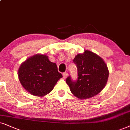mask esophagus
Here are the masks:
<instances>
[{
    "mask_svg": "<svg viewBox=\"0 0 130 130\" xmlns=\"http://www.w3.org/2000/svg\"><path fill=\"white\" fill-rule=\"evenodd\" d=\"M68 73H67V72H65V73H63V77L64 78H67V76H68Z\"/></svg>",
    "mask_w": 130,
    "mask_h": 130,
    "instance_id": "obj_1",
    "label": "esophagus"
}]
</instances>
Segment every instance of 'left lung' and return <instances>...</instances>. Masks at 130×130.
Returning a JSON list of instances; mask_svg holds the SVG:
<instances>
[{"label": "left lung", "mask_w": 130, "mask_h": 130, "mask_svg": "<svg viewBox=\"0 0 130 130\" xmlns=\"http://www.w3.org/2000/svg\"><path fill=\"white\" fill-rule=\"evenodd\" d=\"M77 68L78 77L73 81L70 76L66 79L72 93L79 99H88L104 89L109 77V70L104 60L93 52L85 50L73 60Z\"/></svg>", "instance_id": "left-lung-1"}]
</instances>
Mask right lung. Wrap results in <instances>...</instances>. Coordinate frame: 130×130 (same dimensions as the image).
Returning a JSON list of instances; mask_svg holds the SVG:
<instances>
[{"label":"right lung","mask_w":130,"mask_h":130,"mask_svg":"<svg viewBox=\"0 0 130 130\" xmlns=\"http://www.w3.org/2000/svg\"><path fill=\"white\" fill-rule=\"evenodd\" d=\"M21 85L30 94L42 96L48 94L60 78L56 64L47 56L37 54L23 62L18 71Z\"/></svg>","instance_id":"obj_1"}]
</instances>
